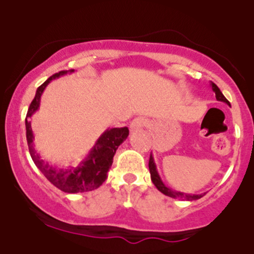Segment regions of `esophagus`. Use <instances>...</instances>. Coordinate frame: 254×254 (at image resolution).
Returning <instances> with one entry per match:
<instances>
[{"label":"esophagus","mask_w":254,"mask_h":254,"mask_svg":"<svg viewBox=\"0 0 254 254\" xmlns=\"http://www.w3.org/2000/svg\"><path fill=\"white\" fill-rule=\"evenodd\" d=\"M146 124H147V119H146V118L137 117V118H135L131 123H130V130H131V131L141 130L146 127Z\"/></svg>","instance_id":"1"}]
</instances>
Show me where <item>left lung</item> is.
Returning <instances> with one entry per match:
<instances>
[{
    "mask_svg": "<svg viewBox=\"0 0 254 254\" xmlns=\"http://www.w3.org/2000/svg\"><path fill=\"white\" fill-rule=\"evenodd\" d=\"M211 87H212V91L215 92V97H216L217 101L225 102V103L229 104V106H230V102L227 101L226 98H225V96L221 93V91H220L219 87H217L215 83H212V82H211ZM148 168H150L151 181H152V183L155 184L156 188H157L158 190L161 191V193L165 194V195L171 196V198L184 199V200H196V199H200L201 196L205 195V193H204V194H186V193H181V191L172 190V189H171V188L166 187L165 183H163V182L161 181L160 176H158V172H157V170H156V165H155V161H153L152 155H150V161H148Z\"/></svg>",
    "mask_w": 254,
    "mask_h": 254,
    "instance_id": "left-lung-1",
    "label": "left lung"
}]
</instances>
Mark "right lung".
<instances>
[{
	"mask_svg": "<svg viewBox=\"0 0 254 254\" xmlns=\"http://www.w3.org/2000/svg\"><path fill=\"white\" fill-rule=\"evenodd\" d=\"M67 72H73V70L60 71L55 75L50 76L42 86L38 87L37 93L34 99L30 103L28 108L27 117H25V130H27V141L29 147V153L32 156V160L34 161L35 166L40 170L50 183H53L56 188L65 193H83L97 189L103 184L107 179V173L109 168L112 167L113 157L115 155V151L119 147L120 143H123L129 135V129L124 127H113L108 129L101 135L97 140L96 145L91 150L86 158L79 163L78 166H72L68 168H60L56 166L49 165L42 157L33 145V131L30 127V117L38 111L40 104V97L44 92L45 87L50 83L53 79L66 75Z\"/></svg>",
	"mask_w": 254,
	"mask_h": 254,
	"instance_id": "add662e5",
	"label": "right lung"
}]
</instances>
